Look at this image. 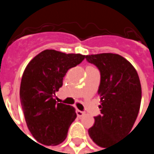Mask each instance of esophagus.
I'll use <instances>...</instances> for the list:
<instances>
[{"label":"esophagus","mask_w":154,"mask_h":154,"mask_svg":"<svg viewBox=\"0 0 154 154\" xmlns=\"http://www.w3.org/2000/svg\"><path fill=\"white\" fill-rule=\"evenodd\" d=\"M76 112H77V117H83V116L85 115V112H83V111H81V110H79V109H77Z\"/></svg>","instance_id":"esophagus-1"}]
</instances>
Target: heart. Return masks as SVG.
I'll return each mask as SVG.
<instances>
[{
  "label": "heart",
  "instance_id": "1",
  "mask_svg": "<svg viewBox=\"0 0 154 154\" xmlns=\"http://www.w3.org/2000/svg\"><path fill=\"white\" fill-rule=\"evenodd\" d=\"M89 67H92V66H87V67H86V68H89Z\"/></svg>",
  "mask_w": 154,
  "mask_h": 154
}]
</instances>
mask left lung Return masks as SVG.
Here are the masks:
<instances>
[{"mask_svg": "<svg viewBox=\"0 0 154 154\" xmlns=\"http://www.w3.org/2000/svg\"><path fill=\"white\" fill-rule=\"evenodd\" d=\"M85 58L101 72V115L94 118L88 134L98 146L107 148L131 131L140 109L141 83L133 65L119 54H91Z\"/></svg>", "mask_w": 154, "mask_h": 154, "instance_id": "obj_1", "label": "left lung"}]
</instances>
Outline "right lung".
<instances>
[{
  "label": "right lung",
  "mask_w": 154,
  "mask_h": 154,
  "mask_svg": "<svg viewBox=\"0 0 154 154\" xmlns=\"http://www.w3.org/2000/svg\"><path fill=\"white\" fill-rule=\"evenodd\" d=\"M85 58L80 53L45 50L26 67L19 94L26 126L38 143L53 146L67 137L77 113L74 107L57 103L54 96L67 71Z\"/></svg>",
  "instance_id": "1"
}]
</instances>
